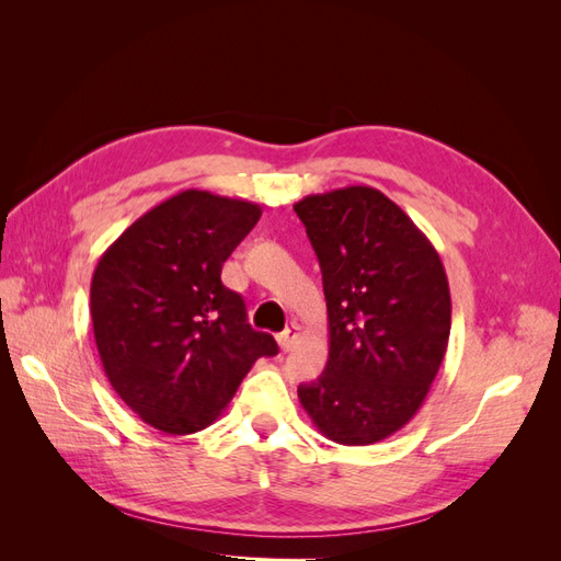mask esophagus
Returning a JSON list of instances; mask_svg holds the SVG:
<instances>
[{
	"mask_svg": "<svg viewBox=\"0 0 561 561\" xmlns=\"http://www.w3.org/2000/svg\"><path fill=\"white\" fill-rule=\"evenodd\" d=\"M299 336H301V328L299 325H290V328L283 330L278 334V344H280L283 351H293L297 346V342H299Z\"/></svg>",
	"mask_w": 561,
	"mask_h": 561,
	"instance_id": "obj_1",
	"label": "esophagus"
}]
</instances>
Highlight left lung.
Listing matches in <instances>:
<instances>
[{
	"instance_id": "8db88e82",
	"label": "left lung",
	"mask_w": 561,
	"mask_h": 561,
	"mask_svg": "<svg viewBox=\"0 0 561 561\" xmlns=\"http://www.w3.org/2000/svg\"><path fill=\"white\" fill-rule=\"evenodd\" d=\"M322 271L330 358L297 388L318 431L375 445L410 421L443 365L451 297L443 260L400 206L371 186L295 203Z\"/></svg>"
}]
</instances>
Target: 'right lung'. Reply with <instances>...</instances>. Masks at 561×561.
Returning <instances> with one entry per match:
<instances>
[{
	"mask_svg": "<svg viewBox=\"0 0 561 561\" xmlns=\"http://www.w3.org/2000/svg\"><path fill=\"white\" fill-rule=\"evenodd\" d=\"M257 203L186 190L118 236L91 283L112 388L151 428L190 435L219 416L276 339L250 328L222 264L257 225Z\"/></svg>",
	"mask_w": 561,
	"mask_h": 561,
	"instance_id": "obj_1",
	"label": "right lung"
}]
</instances>
